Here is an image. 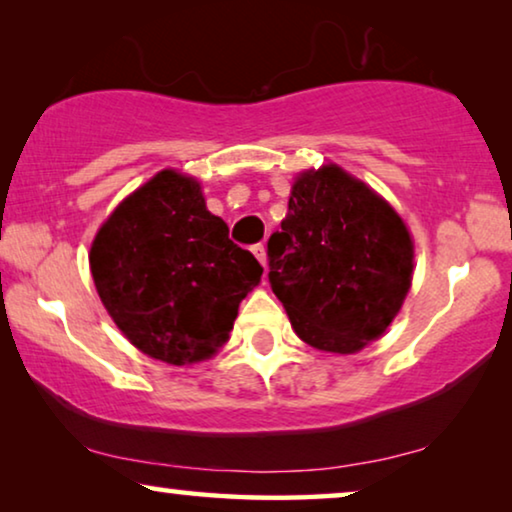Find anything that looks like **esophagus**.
<instances>
[{"label":"esophagus","mask_w":512,"mask_h":512,"mask_svg":"<svg viewBox=\"0 0 512 512\" xmlns=\"http://www.w3.org/2000/svg\"><path fill=\"white\" fill-rule=\"evenodd\" d=\"M251 251H254V256L258 258V263H261L263 268H265V261H268V256H265V244L258 242V244H254V247H251Z\"/></svg>","instance_id":"1"}]
</instances>
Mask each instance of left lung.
<instances>
[{
  "instance_id": "left-lung-1",
  "label": "left lung",
  "mask_w": 512,
  "mask_h": 512,
  "mask_svg": "<svg viewBox=\"0 0 512 512\" xmlns=\"http://www.w3.org/2000/svg\"><path fill=\"white\" fill-rule=\"evenodd\" d=\"M408 228L338 165L303 172L270 235V286L307 345L354 354L384 333L412 279Z\"/></svg>"
}]
</instances>
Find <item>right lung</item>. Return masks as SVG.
<instances>
[{
  "label": "right lung",
  "instance_id": "add662e5",
  "mask_svg": "<svg viewBox=\"0 0 512 512\" xmlns=\"http://www.w3.org/2000/svg\"><path fill=\"white\" fill-rule=\"evenodd\" d=\"M90 272L125 338L153 359L184 366L228 340L263 268L209 212L198 181L163 170L100 228Z\"/></svg>",
  "mask_w": 512,
  "mask_h": 512
}]
</instances>
